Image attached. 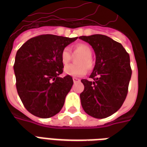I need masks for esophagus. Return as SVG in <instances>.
I'll return each instance as SVG.
<instances>
[{
    "label": "esophagus",
    "instance_id": "esophagus-1",
    "mask_svg": "<svg viewBox=\"0 0 147 147\" xmlns=\"http://www.w3.org/2000/svg\"><path fill=\"white\" fill-rule=\"evenodd\" d=\"M80 81V79L79 78H73V82L74 83H76V82H79Z\"/></svg>",
    "mask_w": 147,
    "mask_h": 147
}]
</instances>
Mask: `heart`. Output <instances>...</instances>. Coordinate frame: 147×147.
Masks as SVG:
<instances>
[{
	"label": "heart",
	"instance_id": "heart-1",
	"mask_svg": "<svg viewBox=\"0 0 147 147\" xmlns=\"http://www.w3.org/2000/svg\"><path fill=\"white\" fill-rule=\"evenodd\" d=\"M74 55H80L76 58V64L69 65L64 68V72L68 76L78 77L86 74L88 69L93 68L92 49L89 45L85 42H79L73 47ZM72 54L69 47H65L60 54V61L63 65H65L71 60Z\"/></svg>",
	"mask_w": 147,
	"mask_h": 147
}]
</instances>
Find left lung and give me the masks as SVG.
<instances>
[{
  "label": "left lung",
  "mask_w": 147,
  "mask_h": 147,
  "mask_svg": "<svg viewBox=\"0 0 147 147\" xmlns=\"http://www.w3.org/2000/svg\"><path fill=\"white\" fill-rule=\"evenodd\" d=\"M94 49L96 62L90 76L82 79L80 94L83 109L95 118H105L117 111L125 100L131 78L130 55L119 42L101 34L80 36Z\"/></svg>",
  "instance_id": "obj_1"
}]
</instances>
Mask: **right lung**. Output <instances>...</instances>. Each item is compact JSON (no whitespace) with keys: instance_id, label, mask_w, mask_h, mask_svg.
<instances>
[{"instance_id":"right-lung-1","label":"right lung","mask_w":147,"mask_h":147,"mask_svg":"<svg viewBox=\"0 0 147 147\" xmlns=\"http://www.w3.org/2000/svg\"><path fill=\"white\" fill-rule=\"evenodd\" d=\"M77 40L46 34L31 38L16 54L13 65L17 93L24 107L33 115L49 118L61 111L73 80L61 78L60 54Z\"/></svg>"}]
</instances>
